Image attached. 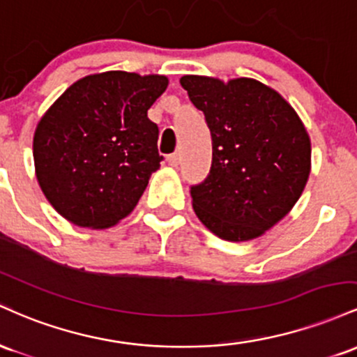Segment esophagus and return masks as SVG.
Listing matches in <instances>:
<instances>
[{
  "instance_id": "34e87169",
  "label": "esophagus",
  "mask_w": 357,
  "mask_h": 357,
  "mask_svg": "<svg viewBox=\"0 0 357 357\" xmlns=\"http://www.w3.org/2000/svg\"><path fill=\"white\" fill-rule=\"evenodd\" d=\"M168 165L170 167H177L178 163H180V157L177 153H174V155H168Z\"/></svg>"
}]
</instances>
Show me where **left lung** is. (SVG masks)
<instances>
[{
    "instance_id": "8db88e82",
    "label": "left lung",
    "mask_w": 357,
    "mask_h": 357,
    "mask_svg": "<svg viewBox=\"0 0 357 357\" xmlns=\"http://www.w3.org/2000/svg\"><path fill=\"white\" fill-rule=\"evenodd\" d=\"M212 136L207 178L190 189L200 222L226 241L259 238L297 204L310 175V138L275 89L250 77L180 79Z\"/></svg>"
}]
</instances>
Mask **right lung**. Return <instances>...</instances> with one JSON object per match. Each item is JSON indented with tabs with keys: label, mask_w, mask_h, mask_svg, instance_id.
Masks as SVG:
<instances>
[{
	"label": "right lung",
	"mask_w": 357,
	"mask_h": 357,
	"mask_svg": "<svg viewBox=\"0 0 357 357\" xmlns=\"http://www.w3.org/2000/svg\"><path fill=\"white\" fill-rule=\"evenodd\" d=\"M165 75L107 70L86 75L40 118L35 174L43 195L75 226L106 229L125 219L160 168L158 126L148 119Z\"/></svg>",
	"instance_id": "add662e5"
}]
</instances>
